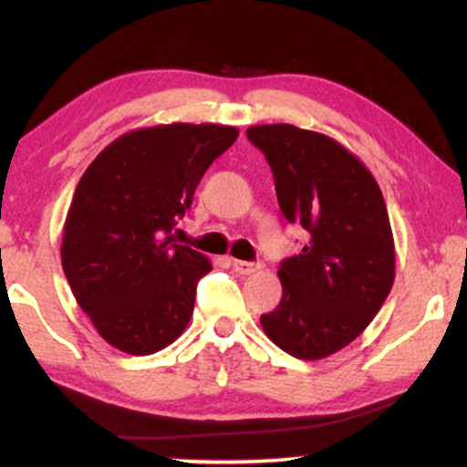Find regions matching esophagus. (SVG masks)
<instances>
[{
    "label": "esophagus",
    "instance_id": "esophagus-1",
    "mask_svg": "<svg viewBox=\"0 0 467 467\" xmlns=\"http://www.w3.org/2000/svg\"><path fill=\"white\" fill-rule=\"evenodd\" d=\"M230 265L234 267V272H239V275H252V272L261 270V264H250V261H241V259H230Z\"/></svg>",
    "mask_w": 467,
    "mask_h": 467
}]
</instances>
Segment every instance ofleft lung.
<instances>
[{
    "instance_id": "8db88e82",
    "label": "left lung",
    "mask_w": 467,
    "mask_h": 467,
    "mask_svg": "<svg viewBox=\"0 0 467 467\" xmlns=\"http://www.w3.org/2000/svg\"><path fill=\"white\" fill-rule=\"evenodd\" d=\"M275 175L281 213L309 233L281 264L283 298L261 327L283 351L320 360L367 329L395 278V245L382 191L334 138L294 125L245 131Z\"/></svg>"
}]
</instances>
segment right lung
<instances>
[{
  "instance_id": "add662e5",
  "label": "right lung",
  "mask_w": 467,
  "mask_h": 467,
  "mask_svg": "<svg viewBox=\"0 0 467 467\" xmlns=\"http://www.w3.org/2000/svg\"><path fill=\"white\" fill-rule=\"evenodd\" d=\"M226 125L147 127L88 166L63 228L61 264L74 298L116 349L149 356L189 325L211 261L173 230L206 169L237 140Z\"/></svg>"
}]
</instances>
